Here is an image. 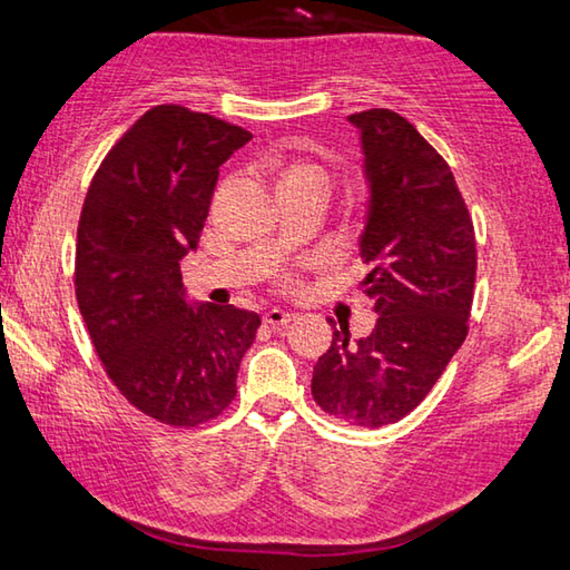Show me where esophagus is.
Returning <instances> with one entry per match:
<instances>
[{
	"label": "esophagus",
	"mask_w": 570,
	"mask_h": 570,
	"mask_svg": "<svg viewBox=\"0 0 570 570\" xmlns=\"http://www.w3.org/2000/svg\"><path fill=\"white\" fill-rule=\"evenodd\" d=\"M291 321H295V313L279 311V307H269L265 313V323L273 325V328H279V325H287Z\"/></svg>",
	"instance_id": "34e87169"
}]
</instances>
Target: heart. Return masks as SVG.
Here are the masks:
<instances>
[{"instance_id":"heart-1","label":"heart","mask_w":570,"mask_h":570,"mask_svg":"<svg viewBox=\"0 0 570 570\" xmlns=\"http://www.w3.org/2000/svg\"><path fill=\"white\" fill-rule=\"evenodd\" d=\"M293 174H321V171H315V169H297V171H293ZM323 176V174H321Z\"/></svg>"}]
</instances>
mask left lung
<instances>
[{
    "label": "left lung",
    "instance_id": "left-lung-1",
    "mask_svg": "<svg viewBox=\"0 0 570 570\" xmlns=\"http://www.w3.org/2000/svg\"><path fill=\"white\" fill-rule=\"evenodd\" d=\"M348 124L368 186L361 291L379 318L356 341L348 325L333 331L311 391L338 422L376 429L422 404L468 338L478 249L450 166L406 118L371 108Z\"/></svg>",
    "mask_w": 570,
    "mask_h": 570
}]
</instances>
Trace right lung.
<instances>
[{
  "label": "right lung",
  "mask_w": 570,
  "mask_h": 570,
  "mask_svg": "<svg viewBox=\"0 0 570 570\" xmlns=\"http://www.w3.org/2000/svg\"><path fill=\"white\" fill-rule=\"evenodd\" d=\"M245 128L156 106L102 158L75 247V295L108 376L130 404L171 426L219 416L237 394L259 315L191 303L179 263L197 249L219 166Z\"/></svg>",
  "instance_id": "add662e5"
}]
</instances>
